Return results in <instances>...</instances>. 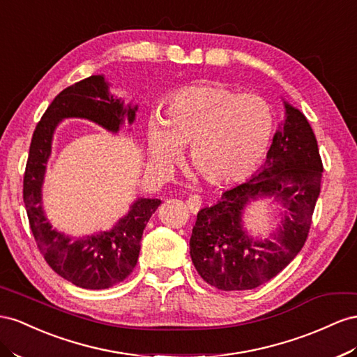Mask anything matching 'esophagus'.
<instances>
[{
    "label": "esophagus",
    "mask_w": 357,
    "mask_h": 357,
    "mask_svg": "<svg viewBox=\"0 0 357 357\" xmlns=\"http://www.w3.org/2000/svg\"><path fill=\"white\" fill-rule=\"evenodd\" d=\"M201 197L199 195H190L188 199H186V204L189 207V210L192 211V213H198V210L201 208Z\"/></svg>",
    "instance_id": "34e87169"
}]
</instances>
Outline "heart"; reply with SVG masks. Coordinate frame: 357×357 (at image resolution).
<instances>
[{"label":"heart","mask_w":357,"mask_h":357,"mask_svg":"<svg viewBox=\"0 0 357 357\" xmlns=\"http://www.w3.org/2000/svg\"><path fill=\"white\" fill-rule=\"evenodd\" d=\"M275 114L263 96L238 94L224 85H190L171 94L163 114L149 120L153 162L169 168L190 142L189 159L211 183L252 172L271 147Z\"/></svg>","instance_id":"heart-1"}]
</instances>
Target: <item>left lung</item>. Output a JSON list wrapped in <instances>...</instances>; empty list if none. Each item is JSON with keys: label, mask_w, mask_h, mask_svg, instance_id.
<instances>
[{"label": "left lung", "mask_w": 357, "mask_h": 357, "mask_svg": "<svg viewBox=\"0 0 357 357\" xmlns=\"http://www.w3.org/2000/svg\"><path fill=\"white\" fill-rule=\"evenodd\" d=\"M284 108L285 120L261 169L197 215L190 258L199 276L218 290H252L267 282L293 261L310 233L323 163L305 115L288 102ZM263 197L284 207L282 224L264 241L243 228L244 208Z\"/></svg>", "instance_id": "left-lung-1"}]
</instances>
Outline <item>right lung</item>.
Here are the masks:
<instances>
[{"instance_id":"right-lung-1","label":"right lung","mask_w":357,"mask_h":357,"mask_svg":"<svg viewBox=\"0 0 357 357\" xmlns=\"http://www.w3.org/2000/svg\"><path fill=\"white\" fill-rule=\"evenodd\" d=\"M138 105L115 98L103 75H91L67 86L47 107L33 133L30 155L24 176V202L30 228L46 263L55 273L86 290H103L126 279L137 266L141 237L149 219L160 206L158 198L133 201L126 216L109 231H99L84 237H70L52 228L47 220L42 186L46 163L52 151V138L64 119H85L112 133L121 124L135 121Z\"/></svg>"}]
</instances>
